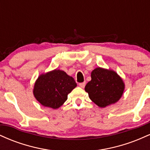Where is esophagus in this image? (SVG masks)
I'll use <instances>...</instances> for the list:
<instances>
[{
    "instance_id": "1",
    "label": "esophagus",
    "mask_w": 150,
    "mask_h": 150,
    "mask_svg": "<svg viewBox=\"0 0 150 150\" xmlns=\"http://www.w3.org/2000/svg\"><path fill=\"white\" fill-rule=\"evenodd\" d=\"M85 85H86L85 82H81V83L79 84V85H80V87H82V88H84V87H85Z\"/></svg>"
}]
</instances>
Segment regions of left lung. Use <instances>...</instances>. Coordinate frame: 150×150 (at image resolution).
Segmentation results:
<instances>
[{
	"mask_svg": "<svg viewBox=\"0 0 150 150\" xmlns=\"http://www.w3.org/2000/svg\"><path fill=\"white\" fill-rule=\"evenodd\" d=\"M91 77L85 89L89 99L99 107L115 104L123 95L124 82L113 70L99 67L92 70Z\"/></svg>",
	"mask_w": 150,
	"mask_h": 150,
	"instance_id": "1",
	"label": "left lung"
}]
</instances>
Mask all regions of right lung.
Masks as SVG:
<instances>
[{"instance_id": "add662e5", "label": "right lung", "mask_w": 150, "mask_h": 150, "mask_svg": "<svg viewBox=\"0 0 150 150\" xmlns=\"http://www.w3.org/2000/svg\"><path fill=\"white\" fill-rule=\"evenodd\" d=\"M76 87L73 77L63 70L56 69L38 77L33 94L43 106L56 109L64 104L68 94Z\"/></svg>"}]
</instances>
